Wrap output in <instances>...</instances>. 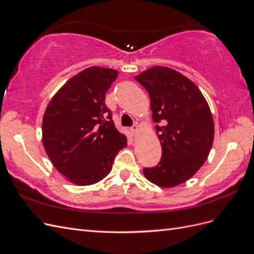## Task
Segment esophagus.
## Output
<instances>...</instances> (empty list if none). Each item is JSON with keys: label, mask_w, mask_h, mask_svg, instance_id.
Wrapping results in <instances>:
<instances>
[{"label": "esophagus", "mask_w": 254, "mask_h": 254, "mask_svg": "<svg viewBox=\"0 0 254 254\" xmlns=\"http://www.w3.org/2000/svg\"><path fill=\"white\" fill-rule=\"evenodd\" d=\"M130 131H131V133H132L133 135L137 134V133H139V126L134 125V126L131 128V129H130Z\"/></svg>", "instance_id": "1"}]
</instances>
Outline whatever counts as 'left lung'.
Instances as JSON below:
<instances>
[{"instance_id":"1","label":"left lung","mask_w":254,"mask_h":254,"mask_svg":"<svg viewBox=\"0 0 254 254\" xmlns=\"http://www.w3.org/2000/svg\"><path fill=\"white\" fill-rule=\"evenodd\" d=\"M147 90L162 158L144 176L161 188L190 179L209 157L214 141L212 112L201 91L187 76L167 66H152L135 76Z\"/></svg>"}]
</instances>
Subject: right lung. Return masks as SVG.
<instances>
[{
	"mask_svg": "<svg viewBox=\"0 0 254 254\" xmlns=\"http://www.w3.org/2000/svg\"><path fill=\"white\" fill-rule=\"evenodd\" d=\"M113 68L90 66L68 79L52 97L42 120V143L52 164L76 186H91L111 172L127 137L105 105L117 79Z\"/></svg>",
	"mask_w": 254,
	"mask_h": 254,
	"instance_id": "obj_1",
	"label": "right lung"
}]
</instances>
